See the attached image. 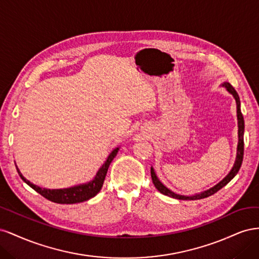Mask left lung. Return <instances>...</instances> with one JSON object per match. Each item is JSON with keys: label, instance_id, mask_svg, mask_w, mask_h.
Listing matches in <instances>:
<instances>
[{"label": "left lung", "instance_id": "1", "mask_svg": "<svg viewBox=\"0 0 259 259\" xmlns=\"http://www.w3.org/2000/svg\"><path fill=\"white\" fill-rule=\"evenodd\" d=\"M223 86H225V88L227 89V91H228L230 94H232L234 99H236V101H237L239 143H238V150H237V159H236V163H234L232 169L230 170V173L222 180L221 183L217 184L213 188H210V189H208V190H206L204 192H201L199 194L192 195V197H186V195H180V194H177V193H175L173 191H170L169 189H167V188L160 182L159 178L156 177L153 168L151 167L152 183L155 186L156 189H158L162 194H165V195H167V197L178 199V200H200V199H204V198L209 197V195H213L218 190H221L223 187H225L234 176L238 174V171H239V169H240V167L242 165V162H243V154H244V139H243V135H244V119H243V115H242L241 109H240V98H239L238 93L236 92V90L233 89V86L230 83H224Z\"/></svg>", "mask_w": 259, "mask_h": 259}]
</instances>
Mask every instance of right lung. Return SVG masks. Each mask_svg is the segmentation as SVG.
I'll list each match as a JSON object with an SVG mask.
<instances>
[{
    "label": "right lung",
    "mask_w": 259,
    "mask_h": 259,
    "mask_svg": "<svg viewBox=\"0 0 259 259\" xmlns=\"http://www.w3.org/2000/svg\"><path fill=\"white\" fill-rule=\"evenodd\" d=\"M117 151H119V148H115L114 150L110 153V155L108 156L107 161L104 163V165L99 168L95 178H94L92 182L79 185V186H74L71 188H66V189L51 190V189H46V188L35 186L33 184H31L29 180H27L25 177H23L19 171V169L17 167L16 168L23 182L32 188V189L35 190L37 193H40L45 199H48L55 203H59V204H73V203L88 201L91 198L95 197V195L100 191L101 187L104 185L109 165H110V163L115 158Z\"/></svg>",
    "instance_id": "obj_1"
}]
</instances>
